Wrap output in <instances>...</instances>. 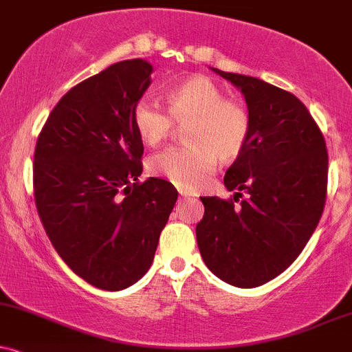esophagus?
I'll return each instance as SVG.
<instances>
[{
    "mask_svg": "<svg viewBox=\"0 0 352 352\" xmlns=\"http://www.w3.org/2000/svg\"><path fill=\"white\" fill-rule=\"evenodd\" d=\"M179 196L183 197V199H191L192 194H189V192H186V191H179Z\"/></svg>",
    "mask_w": 352,
    "mask_h": 352,
    "instance_id": "obj_1",
    "label": "esophagus"
}]
</instances>
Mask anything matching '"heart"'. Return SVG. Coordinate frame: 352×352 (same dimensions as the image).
Here are the masks:
<instances>
[{"label":"heart","mask_w":352,"mask_h":352,"mask_svg":"<svg viewBox=\"0 0 352 352\" xmlns=\"http://www.w3.org/2000/svg\"><path fill=\"white\" fill-rule=\"evenodd\" d=\"M166 100L169 113L153 98L142 97L131 110V122L140 138L150 146L168 138L173 120L189 122L188 146L156 153L148 160V169L177 188L196 189L212 175L217 158L232 161L245 150L250 136L249 110L241 102L226 98L224 90L204 76L176 85L168 92Z\"/></svg>","instance_id":"heart-1"}]
</instances>
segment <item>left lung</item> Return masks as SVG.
Returning <instances> with one entry per match:
<instances>
[{"label": "left lung", "instance_id": "8db88e82", "mask_svg": "<svg viewBox=\"0 0 352 352\" xmlns=\"http://www.w3.org/2000/svg\"><path fill=\"white\" fill-rule=\"evenodd\" d=\"M217 76L241 90L250 115L245 150L227 169L232 199L201 197L196 226L204 263L222 282L254 288L295 262L324 209L328 153L320 128L295 95L242 74Z\"/></svg>", "mask_w": 352, "mask_h": 352}]
</instances>
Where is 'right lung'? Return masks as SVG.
Listing matches in <instances>:
<instances>
[{"label": "right lung", "instance_id": "obj_1", "mask_svg": "<svg viewBox=\"0 0 352 352\" xmlns=\"http://www.w3.org/2000/svg\"><path fill=\"white\" fill-rule=\"evenodd\" d=\"M153 65L122 60L69 90L37 138L34 197L54 249L74 274L107 292L138 282L177 199L171 183H138L143 142L133 105Z\"/></svg>", "mask_w": 352, "mask_h": 352}]
</instances>
